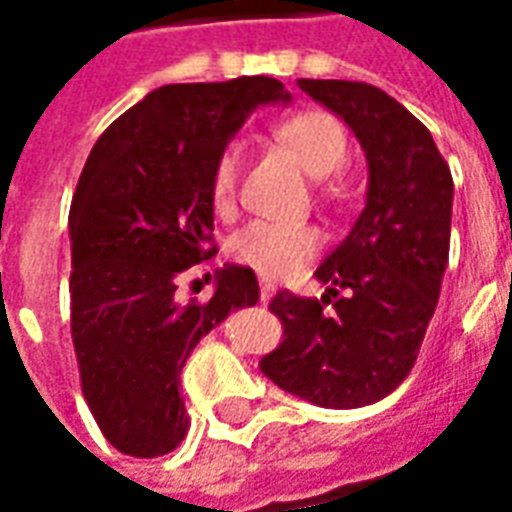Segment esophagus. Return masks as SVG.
Instances as JSON below:
<instances>
[{
	"label": "esophagus",
	"instance_id": "obj_1",
	"mask_svg": "<svg viewBox=\"0 0 512 512\" xmlns=\"http://www.w3.org/2000/svg\"><path fill=\"white\" fill-rule=\"evenodd\" d=\"M271 296H274V288L268 282H260V301H271Z\"/></svg>",
	"mask_w": 512,
	"mask_h": 512
}]
</instances>
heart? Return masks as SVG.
Wrapping results in <instances>:
<instances>
[{"label": "heart", "instance_id": "1", "mask_svg": "<svg viewBox=\"0 0 512 512\" xmlns=\"http://www.w3.org/2000/svg\"><path fill=\"white\" fill-rule=\"evenodd\" d=\"M274 134L288 147L312 178H329L348 158V134L343 123L323 109H307L285 117ZM238 178H241V147L227 145L216 156L211 169L213 211L233 216L238 205ZM321 249V235L307 224L252 222L238 230L230 241V255L241 266H249L266 279H288L299 274Z\"/></svg>", "mask_w": 512, "mask_h": 512}]
</instances>
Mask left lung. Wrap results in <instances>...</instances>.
<instances>
[{
  "label": "left lung",
  "mask_w": 512,
  "mask_h": 512,
  "mask_svg": "<svg viewBox=\"0 0 512 512\" xmlns=\"http://www.w3.org/2000/svg\"><path fill=\"white\" fill-rule=\"evenodd\" d=\"M299 87L354 131L370 183L365 211L315 271L326 296L279 290L268 304L282 343L260 370L315 406H370L406 381L436 310L452 175L428 128L384 90L340 79H299Z\"/></svg>",
  "instance_id": "1"
}]
</instances>
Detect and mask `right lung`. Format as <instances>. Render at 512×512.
<instances>
[{"mask_svg": "<svg viewBox=\"0 0 512 512\" xmlns=\"http://www.w3.org/2000/svg\"><path fill=\"white\" fill-rule=\"evenodd\" d=\"M288 104L277 79L167 84L117 117L87 156L68 216L71 334L87 406L115 450L156 458L189 417L180 370L200 337L260 299L246 266L216 271L208 301L178 296L216 255L211 169L252 109Z\"/></svg>", "mask_w": 512, "mask_h": 512, "instance_id": "add662e5", "label": "right lung"}]
</instances>
